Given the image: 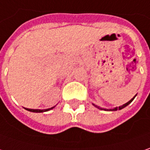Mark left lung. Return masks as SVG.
Returning <instances> with one entry per match:
<instances>
[{"mask_svg":"<svg viewBox=\"0 0 150 150\" xmlns=\"http://www.w3.org/2000/svg\"><path fill=\"white\" fill-rule=\"evenodd\" d=\"M135 96H136V95L134 96V97H133V98H132V99H131L130 101H127V103H125V104L122 105V106L118 107V108L117 107V108H112V109H107V108H100V107H98V106H96V105H95V104H93V103H92V104H93V106H95L96 108H97L98 109H100V110H104V111H117V110H121V109L124 108L125 107H127V105H129V104H130V103H131V102L133 101V100H134V98H135Z\"/></svg>","mask_w":150,"mask_h":150,"instance_id":"8db88e82","label":"left lung"}]
</instances>
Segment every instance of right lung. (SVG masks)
<instances>
[{
    "mask_svg": "<svg viewBox=\"0 0 150 150\" xmlns=\"http://www.w3.org/2000/svg\"><path fill=\"white\" fill-rule=\"evenodd\" d=\"M55 108V106L51 108H48V109H43V110H40V109H29V108H25V109L28 110V111H29V112H44L50 111V110H52L53 108Z\"/></svg>",
    "mask_w": 150,
    "mask_h": 150,
    "instance_id": "add662e5",
    "label": "right lung"
}]
</instances>
